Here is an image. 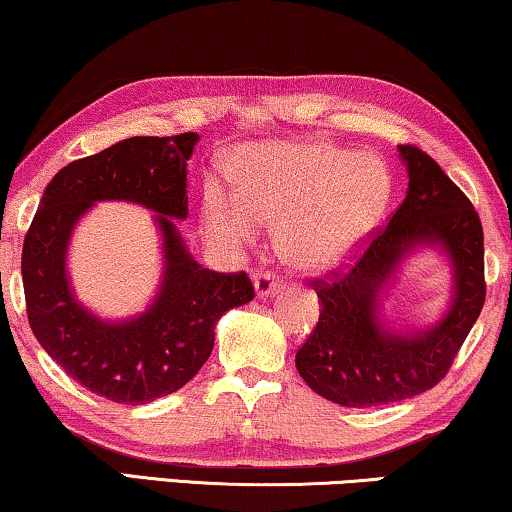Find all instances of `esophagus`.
<instances>
[{
  "label": "esophagus",
  "mask_w": 512,
  "mask_h": 512,
  "mask_svg": "<svg viewBox=\"0 0 512 512\" xmlns=\"http://www.w3.org/2000/svg\"><path fill=\"white\" fill-rule=\"evenodd\" d=\"M280 290V280L273 276V273H259L255 276V292L257 297H269V294Z\"/></svg>",
  "instance_id": "esophagus-1"
}]
</instances>
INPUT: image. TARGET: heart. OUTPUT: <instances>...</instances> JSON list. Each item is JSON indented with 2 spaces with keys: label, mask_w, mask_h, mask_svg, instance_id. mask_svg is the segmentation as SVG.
Wrapping results in <instances>:
<instances>
[{
  "label": "heart",
  "mask_w": 512,
  "mask_h": 512,
  "mask_svg": "<svg viewBox=\"0 0 512 512\" xmlns=\"http://www.w3.org/2000/svg\"><path fill=\"white\" fill-rule=\"evenodd\" d=\"M236 194L206 185L201 218L213 243L246 248L257 222L278 225L280 257L294 269L325 271L343 262L376 225L392 192L378 157L331 143H266L232 160Z\"/></svg>",
  "instance_id": "1"
}]
</instances>
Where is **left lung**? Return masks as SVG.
I'll return each instance as SVG.
<instances>
[{
	"instance_id": "left-lung-1",
	"label": "left lung",
	"mask_w": 512,
	"mask_h": 512,
	"mask_svg": "<svg viewBox=\"0 0 512 512\" xmlns=\"http://www.w3.org/2000/svg\"><path fill=\"white\" fill-rule=\"evenodd\" d=\"M399 155L408 169L406 199L343 271L313 280L320 318L294 357L313 392L350 408L403 401L441 383L485 304L482 225L469 197L424 150L408 143ZM417 245L449 253L456 297L438 326L399 335L377 318V297Z\"/></svg>"
}]
</instances>
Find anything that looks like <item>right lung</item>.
I'll use <instances>...</instances> for the list:
<instances>
[{
    "label": "right lung",
    "mask_w": 512,
    "mask_h": 512,
    "mask_svg": "<svg viewBox=\"0 0 512 512\" xmlns=\"http://www.w3.org/2000/svg\"><path fill=\"white\" fill-rule=\"evenodd\" d=\"M199 134L132 136L57 171L23 243L27 320L41 348L85 390L115 403L155 401L181 390L211 355L215 322L248 304V273L194 262L176 229L187 218V160ZM132 200L155 210L165 273L146 314L106 323L77 304L66 278L75 222L95 200Z\"/></svg>",
    "instance_id": "1"
}]
</instances>
